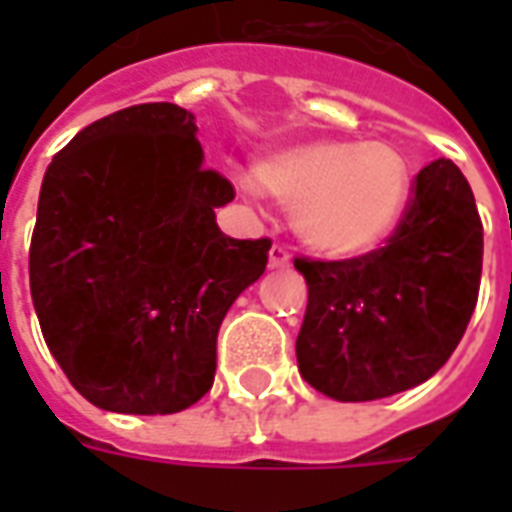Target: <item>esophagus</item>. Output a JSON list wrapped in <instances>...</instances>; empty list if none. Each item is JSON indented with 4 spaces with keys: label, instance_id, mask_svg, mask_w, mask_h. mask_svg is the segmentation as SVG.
<instances>
[{
    "label": "esophagus",
    "instance_id": "esophagus-1",
    "mask_svg": "<svg viewBox=\"0 0 512 512\" xmlns=\"http://www.w3.org/2000/svg\"><path fill=\"white\" fill-rule=\"evenodd\" d=\"M268 266L271 268H285L290 266V252L288 246L274 244L271 246V252H268Z\"/></svg>",
    "mask_w": 512,
    "mask_h": 512
}]
</instances>
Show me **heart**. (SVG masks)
Returning <instances> with one entry per match:
<instances>
[{
  "label": "heart",
  "mask_w": 512,
  "mask_h": 512,
  "mask_svg": "<svg viewBox=\"0 0 512 512\" xmlns=\"http://www.w3.org/2000/svg\"><path fill=\"white\" fill-rule=\"evenodd\" d=\"M260 189L293 205V227L315 252L356 257L392 235L406 211L411 175L403 153L386 142L318 139L263 158Z\"/></svg>",
  "instance_id": "1"
}]
</instances>
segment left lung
Wrapping results in <instances>:
<instances>
[{"instance_id":"obj_1","label":"left lung","mask_w":512,"mask_h":512,"mask_svg":"<svg viewBox=\"0 0 512 512\" xmlns=\"http://www.w3.org/2000/svg\"><path fill=\"white\" fill-rule=\"evenodd\" d=\"M307 279L296 340L304 381L362 403L428 381L461 343L483 274V222L463 172L430 161L381 249L293 260Z\"/></svg>"}]
</instances>
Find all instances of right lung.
Listing matches in <instances>:
<instances>
[{
  "label": "right lung",
  "mask_w": 512,
  "mask_h": 512,
  "mask_svg": "<svg viewBox=\"0 0 512 512\" xmlns=\"http://www.w3.org/2000/svg\"><path fill=\"white\" fill-rule=\"evenodd\" d=\"M233 197L175 104L101 117L54 156L29 290L49 351L93 406L175 414L211 389L219 326L271 249L219 230L213 211Z\"/></svg>",
  "instance_id": "obj_1"
}]
</instances>
